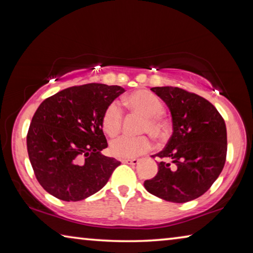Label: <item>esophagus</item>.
I'll use <instances>...</instances> for the list:
<instances>
[{
	"instance_id": "obj_1",
	"label": "esophagus",
	"mask_w": 253,
	"mask_h": 253,
	"mask_svg": "<svg viewBox=\"0 0 253 253\" xmlns=\"http://www.w3.org/2000/svg\"><path fill=\"white\" fill-rule=\"evenodd\" d=\"M123 163H125V164H129V165H137L139 163V160H137V158H127V160H123Z\"/></svg>"
}]
</instances>
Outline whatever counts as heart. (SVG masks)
<instances>
[{"mask_svg": "<svg viewBox=\"0 0 253 253\" xmlns=\"http://www.w3.org/2000/svg\"><path fill=\"white\" fill-rule=\"evenodd\" d=\"M126 105L145 117L143 130L148 131L155 138L165 135V124L161 115L164 107L161 100L146 90H138L127 98ZM123 113L118 102H113L105 110L102 116V128L107 135H117L122 127ZM110 153L119 158H131L146 153L151 148V140L147 136L131 137L119 136L110 142Z\"/></svg>", "mask_w": 253, "mask_h": 253, "instance_id": "heart-1", "label": "heart"}]
</instances>
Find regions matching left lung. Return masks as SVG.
Wrapping results in <instances>:
<instances>
[{
  "label": "left lung",
  "mask_w": 253,
  "mask_h": 253,
  "mask_svg": "<svg viewBox=\"0 0 253 253\" xmlns=\"http://www.w3.org/2000/svg\"><path fill=\"white\" fill-rule=\"evenodd\" d=\"M153 92L169 107L172 136L156 156V176L144 182L149 193L173 203L203 195L225 164L226 127L219 111L205 98L177 87H154Z\"/></svg>",
  "instance_id": "1"
}]
</instances>
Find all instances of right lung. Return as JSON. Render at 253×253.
I'll return each instance as SVG.
<instances>
[{
  "label": "right lung",
  "mask_w": 253,
  "mask_h": 253,
  "mask_svg": "<svg viewBox=\"0 0 253 253\" xmlns=\"http://www.w3.org/2000/svg\"><path fill=\"white\" fill-rule=\"evenodd\" d=\"M123 92L119 85L88 84L41 102L30 124L27 147L36 177L48 193L76 202L106 185L121 162L101 154L108 146L102 116Z\"/></svg>",
  "instance_id": "right-lung-1"
}]
</instances>
